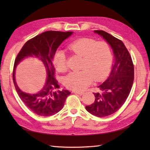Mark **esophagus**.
Wrapping results in <instances>:
<instances>
[{
	"label": "esophagus",
	"instance_id": "obj_1",
	"mask_svg": "<svg viewBox=\"0 0 150 150\" xmlns=\"http://www.w3.org/2000/svg\"><path fill=\"white\" fill-rule=\"evenodd\" d=\"M74 93H75V94H78V95H83V92H81V91H74Z\"/></svg>",
	"mask_w": 150,
	"mask_h": 150
}]
</instances>
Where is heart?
<instances>
[{"label":"heart","mask_w":150,"mask_h":150,"mask_svg":"<svg viewBox=\"0 0 150 150\" xmlns=\"http://www.w3.org/2000/svg\"><path fill=\"white\" fill-rule=\"evenodd\" d=\"M68 48L82 57V59L80 65L82 69L69 73L64 78L67 88L75 91H83L91 84L93 79L100 81L107 77L112 62V55L106 42L81 38L70 43ZM53 64L59 71H66V55L62 50L56 51Z\"/></svg>","instance_id":"1"}]
</instances>
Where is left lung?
I'll return each mask as SVG.
<instances>
[{
	"mask_svg": "<svg viewBox=\"0 0 150 150\" xmlns=\"http://www.w3.org/2000/svg\"><path fill=\"white\" fill-rule=\"evenodd\" d=\"M93 32L106 41L114 56L109 77L98 86L100 92L94 93V103L86 106L89 113L103 117L115 113L125 103L133 83L134 68L132 57L122 41L103 30Z\"/></svg>",
	"mask_w": 150,
	"mask_h": 150,
	"instance_id": "1",
	"label": "left lung"
}]
</instances>
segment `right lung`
I'll list each match as a JSON object with an SVG mask.
<instances>
[{"label":"right lung","instance_id":"right-lung-1","mask_svg":"<svg viewBox=\"0 0 150 150\" xmlns=\"http://www.w3.org/2000/svg\"><path fill=\"white\" fill-rule=\"evenodd\" d=\"M73 33L72 31H45L27 41L15 59L13 79L16 90L26 106L38 115L50 117L58 113L62 109L66 98L71 93L66 90H59V86L54 78L55 68L53 61L57 48ZM28 58L39 59L47 72L45 84L41 91L35 94L22 91L15 80V69L17 65Z\"/></svg>","mask_w":150,"mask_h":150}]
</instances>
